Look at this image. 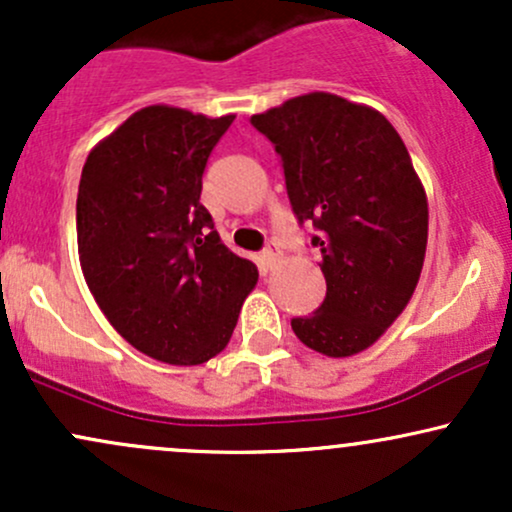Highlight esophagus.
I'll return each instance as SVG.
<instances>
[{
    "mask_svg": "<svg viewBox=\"0 0 512 512\" xmlns=\"http://www.w3.org/2000/svg\"><path fill=\"white\" fill-rule=\"evenodd\" d=\"M279 260H281L279 243H276V240H267V245H264V250H262V267L272 269Z\"/></svg>",
    "mask_w": 512,
    "mask_h": 512,
    "instance_id": "esophagus-1",
    "label": "esophagus"
}]
</instances>
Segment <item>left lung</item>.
I'll return each instance as SVG.
<instances>
[{"instance_id":"8db88e82","label":"left lung","mask_w":512,"mask_h":512,"mask_svg":"<svg viewBox=\"0 0 512 512\" xmlns=\"http://www.w3.org/2000/svg\"><path fill=\"white\" fill-rule=\"evenodd\" d=\"M250 125L281 158L327 281L325 301L293 317V332L325 356L358 354L397 320L424 267L428 204L407 146L378 110L332 93L291 98Z\"/></svg>"}]
</instances>
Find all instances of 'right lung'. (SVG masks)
I'll return each mask as SVG.
<instances>
[{"mask_svg":"<svg viewBox=\"0 0 512 512\" xmlns=\"http://www.w3.org/2000/svg\"><path fill=\"white\" fill-rule=\"evenodd\" d=\"M236 115L149 105L91 151L76 197L86 284L134 349L197 366L231 339L257 267L221 243L199 202L209 154Z\"/></svg>","mask_w":512,"mask_h":512,"instance_id":"right-lung-1","label":"right lung"}]
</instances>
